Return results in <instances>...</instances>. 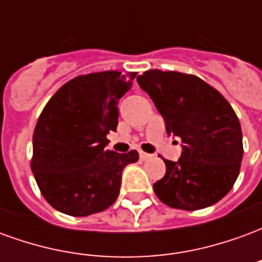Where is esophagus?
I'll return each instance as SVG.
<instances>
[{
	"label": "esophagus",
	"instance_id": "34e87169",
	"mask_svg": "<svg viewBox=\"0 0 262 262\" xmlns=\"http://www.w3.org/2000/svg\"><path fill=\"white\" fill-rule=\"evenodd\" d=\"M139 156H140V160H143V161H146V160L151 159V154L144 153V151H139Z\"/></svg>",
	"mask_w": 262,
	"mask_h": 262
}]
</instances>
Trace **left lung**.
<instances>
[{"instance_id": "obj_1", "label": "left lung", "mask_w": 262, "mask_h": 262, "mask_svg": "<svg viewBox=\"0 0 262 262\" xmlns=\"http://www.w3.org/2000/svg\"><path fill=\"white\" fill-rule=\"evenodd\" d=\"M163 115L168 135L181 137L178 161L164 160L165 176L153 185L167 206L198 210L219 202L236 182L243 133L226 98L199 77L148 70L137 77Z\"/></svg>"}]
</instances>
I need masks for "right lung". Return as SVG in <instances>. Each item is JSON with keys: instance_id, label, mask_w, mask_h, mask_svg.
Returning a JSON list of instances; mask_svg holds the SVG:
<instances>
[{"instance_id": "obj_1", "label": "right lung", "mask_w": 262, "mask_h": 262, "mask_svg": "<svg viewBox=\"0 0 262 262\" xmlns=\"http://www.w3.org/2000/svg\"><path fill=\"white\" fill-rule=\"evenodd\" d=\"M136 73L78 75L49 99L33 132L31 168L43 198L56 210L88 216L108 209L119 195L122 171L139 153L106 150L118 126V103Z\"/></svg>"}]
</instances>
